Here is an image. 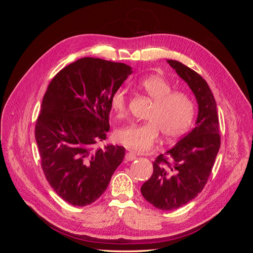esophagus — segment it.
<instances>
[{"label": "esophagus", "instance_id": "obj_1", "mask_svg": "<svg viewBox=\"0 0 253 253\" xmlns=\"http://www.w3.org/2000/svg\"><path fill=\"white\" fill-rule=\"evenodd\" d=\"M136 153H134V152H132V151H129V152H127L126 154V160H127V162H132V160H134V159H136Z\"/></svg>", "mask_w": 253, "mask_h": 253}]
</instances>
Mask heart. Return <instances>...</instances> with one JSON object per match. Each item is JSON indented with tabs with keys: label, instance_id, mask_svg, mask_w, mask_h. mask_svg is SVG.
I'll return each mask as SVG.
<instances>
[{
	"label": "heart",
	"instance_id": "b5f03b06",
	"mask_svg": "<svg viewBox=\"0 0 253 253\" xmlns=\"http://www.w3.org/2000/svg\"><path fill=\"white\" fill-rule=\"evenodd\" d=\"M138 85L153 100L147 115L149 121L131 124L119 129L116 133L118 142L131 150L143 152L153 147L159 132L165 140L169 141L188 132L195 114L192 99L181 91H172L171 83L160 76L144 78L139 81ZM110 104L118 118L125 117L127 104L126 89L115 90Z\"/></svg>",
	"mask_w": 253,
	"mask_h": 253
}]
</instances>
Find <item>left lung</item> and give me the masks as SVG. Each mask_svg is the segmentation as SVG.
<instances>
[{"instance_id": "obj_1", "label": "left lung", "mask_w": 253, "mask_h": 253, "mask_svg": "<svg viewBox=\"0 0 253 253\" xmlns=\"http://www.w3.org/2000/svg\"><path fill=\"white\" fill-rule=\"evenodd\" d=\"M196 98L195 127L153 163V174L141 186L145 201L169 211L188 204L208 181L220 147L216 102L201 75L175 60H167Z\"/></svg>"}]
</instances>
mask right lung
I'll use <instances>...</instances> for the list:
<instances>
[{"label": "right lung", "mask_w": 253, "mask_h": 253, "mask_svg": "<svg viewBox=\"0 0 253 253\" xmlns=\"http://www.w3.org/2000/svg\"><path fill=\"white\" fill-rule=\"evenodd\" d=\"M132 74V67L98 58H82L50 81L35 136L45 177L73 206L94 203L108 188L126 149L108 144L110 100Z\"/></svg>", "instance_id": "obj_1"}]
</instances>
